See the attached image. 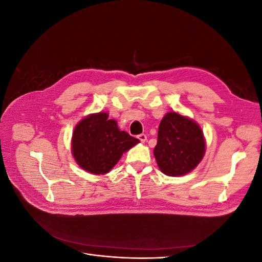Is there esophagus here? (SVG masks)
Listing matches in <instances>:
<instances>
[{"mask_svg": "<svg viewBox=\"0 0 262 262\" xmlns=\"http://www.w3.org/2000/svg\"><path fill=\"white\" fill-rule=\"evenodd\" d=\"M138 139L142 142V143H144V142L147 140V137L145 136V134L142 133V134H140V136H138Z\"/></svg>", "mask_w": 262, "mask_h": 262, "instance_id": "esophagus-1", "label": "esophagus"}]
</instances>
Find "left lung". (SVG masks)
<instances>
[{
    "mask_svg": "<svg viewBox=\"0 0 262 262\" xmlns=\"http://www.w3.org/2000/svg\"><path fill=\"white\" fill-rule=\"evenodd\" d=\"M205 153L200 125L178 113H168L160 123L154 156L165 175L184 176L193 170Z\"/></svg>",
    "mask_w": 262,
    "mask_h": 262,
    "instance_id": "1",
    "label": "left lung"
}]
</instances>
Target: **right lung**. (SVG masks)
I'll return each mask as SVG.
<instances>
[{"label": "right lung", "instance_id": "obj_1", "mask_svg": "<svg viewBox=\"0 0 262 262\" xmlns=\"http://www.w3.org/2000/svg\"><path fill=\"white\" fill-rule=\"evenodd\" d=\"M107 113L92 114L75 126L72 137V154L82 169L94 175H105L112 170L123 153L139 140L120 131L117 121Z\"/></svg>", "mask_w": 262, "mask_h": 262}]
</instances>
